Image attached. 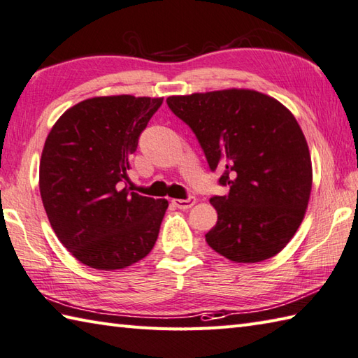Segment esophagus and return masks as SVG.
<instances>
[{
  "label": "esophagus",
  "mask_w": 358,
  "mask_h": 358,
  "mask_svg": "<svg viewBox=\"0 0 358 358\" xmlns=\"http://www.w3.org/2000/svg\"><path fill=\"white\" fill-rule=\"evenodd\" d=\"M171 202H173L174 206H176L178 208H180V210H188L189 207L194 206L196 199H194V198H189V199H173Z\"/></svg>",
  "instance_id": "1"
}]
</instances>
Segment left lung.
Instances as JSON below:
<instances>
[{"mask_svg": "<svg viewBox=\"0 0 358 358\" xmlns=\"http://www.w3.org/2000/svg\"><path fill=\"white\" fill-rule=\"evenodd\" d=\"M198 137L211 171L229 185L210 203L217 221L207 244L235 262L275 257L300 227L312 189V160L295 115L244 87L166 99Z\"/></svg>", "mask_w": 358, "mask_h": 358, "instance_id": "left-lung-1", "label": "left lung"}]
</instances>
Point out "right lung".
Listing matches in <instances>:
<instances>
[{"instance_id":"1","label":"right lung","mask_w":358,"mask_h":358,"mask_svg":"<svg viewBox=\"0 0 358 358\" xmlns=\"http://www.w3.org/2000/svg\"><path fill=\"white\" fill-rule=\"evenodd\" d=\"M164 97L103 96L66 109L46 137L40 194L58 241L82 264L119 271L156 244L166 199L129 192V157Z\"/></svg>"}]
</instances>
